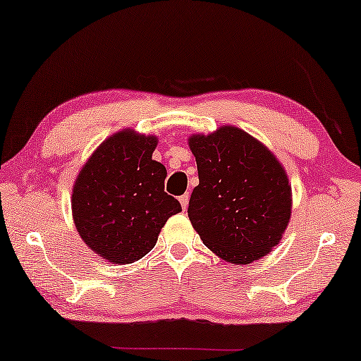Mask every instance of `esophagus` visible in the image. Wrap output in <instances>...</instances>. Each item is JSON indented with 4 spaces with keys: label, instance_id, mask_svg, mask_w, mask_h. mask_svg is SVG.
I'll use <instances>...</instances> for the list:
<instances>
[{
    "label": "esophagus",
    "instance_id": "1",
    "mask_svg": "<svg viewBox=\"0 0 361 361\" xmlns=\"http://www.w3.org/2000/svg\"><path fill=\"white\" fill-rule=\"evenodd\" d=\"M188 202H190V195H183V196H180V204H181V207L183 209H186L188 207Z\"/></svg>",
    "mask_w": 361,
    "mask_h": 361
}]
</instances>
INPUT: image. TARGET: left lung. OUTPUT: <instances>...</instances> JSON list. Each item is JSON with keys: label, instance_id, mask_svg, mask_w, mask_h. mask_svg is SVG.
<instances>
[{"label": "left lung", "instance_id": "left-lung-1", "mask_svg": "<svg viewBox=\"0 0 361 361\" xmlns=\"http://www.w3.org/2000/svg\"><path fill=\"white\" fill-rule=\"evenodd\" d=\"M200 185L188 217L207 248L247 265L280 242L291 216V186L270 150L237 128L190 137Z\"/></svg>", "mask_w": 361, "mask_h": 361}]
</instances>
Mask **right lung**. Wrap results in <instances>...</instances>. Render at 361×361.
<instances>
[{
  "mask_svg": "<svg viewBox=\"0 0 361 361\" xmlns=\"http://www.w3.org/2000/svg\"><path fill=\"white\" fill-rule=\"evenodd\" d=\"M157 137L121 130L101 144L81 169L72 212L86 245L104 260L124 265L155 247L178 200L165 192L166 169L152 160Z\"/></svg>",
  "mask_w": 361,
  "mask_h": 361,
  "instance_id": "obj_1",
  "label": "right lung"
}]
</instances>
